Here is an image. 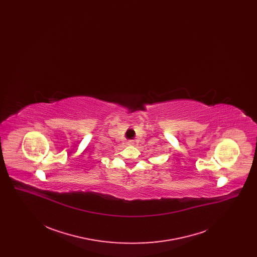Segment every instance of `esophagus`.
Returning <instances> with one entry per match:
<instances>
[{
  "label": "esophagus",
  "instance_id": "obj_1",
  "mask_svg": "<svg viewBox=\"0 0 257 257\" xmlns=\"http://www.w3.org/2000/svg\"><path fill=\"white\" fill-rule=\"evenodd\" d=\"M127 145L130 146V147H132V146H134V142H133V141H129V142L127 143Z\"/></svg>",
  "mask_w": 257,
  "mask_h": 257
}]
</instances>
